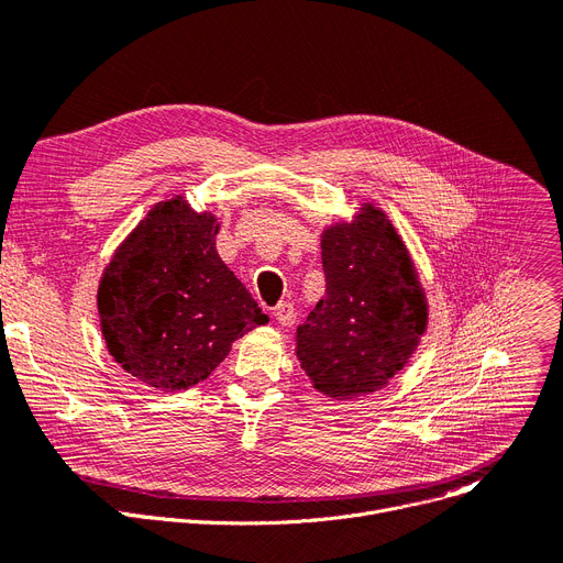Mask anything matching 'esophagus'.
<instances>
[{"instance_id": "1", "label": "esophagus", "mask_w": 563, "mask_h": 563, "mask_svg": "<svg viewBox=\"0 0 563 563\" xmlns=\"http://www.w3.org/2000/svg\"><path fill=\"white\" fill-rule=\"evenodd\" d=\"M274 317H276V321L280 323V327H291L294 323V303H289V301H280L276 308H274Z\"/></svg>"}]
</instances>
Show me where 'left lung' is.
<instances>
[{"mask_svg": "<svg viewBox=\"0 0 563 563\" xmlns=\"http://www.w3.org/2000/svg\"><path fill=\"white\" fill-rule=\"evenodd\" d=\"M327 294L297 329V358L312 388L356 399L386 388L410 363L429 301L401 234L376 202L321 230Z\"/></svg>", "mask_w": 563, "mask_h": 563, "instance_id": "left-lung-1", "label": "left lung"}]
</instances>
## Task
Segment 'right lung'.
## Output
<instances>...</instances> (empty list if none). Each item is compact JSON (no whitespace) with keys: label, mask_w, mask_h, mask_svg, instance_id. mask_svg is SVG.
I'll list each match as a JSON object with an SVG mask.
<instances>
[{"label":"right lung","mask_w":563,"mask_h":563,"mask_svg":"<svg viewBox=\"0 0 563 563\" xmlns=\"http://www.w3.org/2000/svg\"><path fill=\"white\" fill-rule=\"evenodd\" d=\"M221 223L177 194L151 207L104 266L100 331L109 356L155 390L210 376L266 317L217 251Z\"/></svg>","instance_id":"right-lung-1"}]
</instances>
